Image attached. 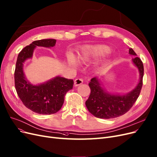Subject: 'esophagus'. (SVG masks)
Returning a JSON list of instances; mask_svg holds the SVG:
<instances>
[{
  "instance_id": "34e87169",
  "label": "esophagus",
  "mask_w": 157,
  "mask_h": 157,
  "mask_svg": "<svg viewBox=\"0 0 157 157\" xmlns=\"http://www.w3.org/2000/svg\"><path fill=\"white\" fill-rule=\"evenodd\" d=\"M83 83V80L82 78H77L75 80V82H74V84H75V86H79L81 84Z\"/></svg>"
}]
</instances>
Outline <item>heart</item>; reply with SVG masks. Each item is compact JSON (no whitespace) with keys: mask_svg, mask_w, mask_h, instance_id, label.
I'll use <instances>...</instances> for the list:
<instances>
[{"mask_svg":"<svg viewBox=\"0 0 157 157\" xmlns=\"http://www.w3.org/2000/svg\"><path fill=\"white\" fill-rule=\"evenodd\" d=\"M110 52V47L105 45H89L83 47L80 50L78 53V57L81 60L88 61L91 60V59L103 56ZM67 60L71 63H73L75 62V59L72 55H69L67 56Z\"/></svg>","mask_w":157,"mask_h":157,"instance_id":"heart-1","label":"heart"}]
</instances>
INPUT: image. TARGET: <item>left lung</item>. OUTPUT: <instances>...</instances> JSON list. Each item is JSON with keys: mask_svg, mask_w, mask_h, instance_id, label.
<instances>
[{"mask_svg": "<svg viewBox=\"0 0 157 157\" xmlns=\"http://www.w3.org/2000/svg\"><path fill=\"white\" fill-rule=\"evenodd\" d=\"M128 52L132 55H136L132 48H129ZM132 62L140 71V82L136 88L126 95L109 94L102 89L96 77L91 79L88 84L91 93L86 101V106L91 114L98 118L111 119L125 114L131 109L141 91L144 77V65L140 58L135 57L132 58Z\"/></svg>", "mask_w": 157, "mask_h": 157, "instance_id": "8db88e82", "label": "left lung"}]
</instances>
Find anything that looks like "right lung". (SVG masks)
Segmentation results:
<instances>
[{"mask_svg": "<svg viewBox=\"0 0 157 157\" xmlns=\"http://www.w3.org/2000/svg\"><path fill=\"white\" fill-rule=\"evenodd\" d=\"M56 41L55 39L33 41L19 53L16 62L14 79L17 94L27 109L40 114H52L60 110L65 95L73 88V80L56 77L45 83L32 85L25 77L23 63L26 59L32 58L36 47H54Z\"/></svg>", "mask_w": 157, "mask_h": 157, "instance_id": "obj_1", "label": "right lung"}]
</instances>
